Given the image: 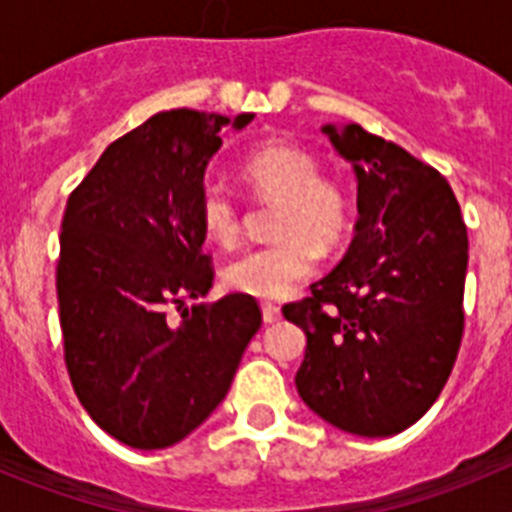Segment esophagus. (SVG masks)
I'll use <instances>...</instances> for the list:
<instances>
[{
    "label": "esophagus",
    "instance_id": "34e87169",
    "mask_svg": "<svg viewBox=\"0 0 512 512\" xmlns=\"http://www.w3.org/2000/svg\"><path fill=\"white\" fill-rule=\"evenodd\" d=\"M261 315H264V323H277L282 318V310L277 305H271V302H264L261 305Z\"/></svg>",
    "mask_w": 512,
    "mask_h": 512
}]
</instances>
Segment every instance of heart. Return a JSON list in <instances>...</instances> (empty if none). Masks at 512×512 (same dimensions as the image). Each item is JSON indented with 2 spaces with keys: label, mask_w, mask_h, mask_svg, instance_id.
Wrapping results in <instances>:
<instances>
[{
  "label": "heart",
  "mask_w": 512,
  "mask_h": 512,
  "mask_svg": "<svg viewBox=\"0 0 512 512\" xmlns=\"http://www.w3.org/2000/svg\"><path fill=\"white\" fill-rule=\"evenodd\" d=\"M256 192L279 200L274 243L246 248L223 266V282L241 295L282 300L297 284L315 274L321 248H336L351 223L346 194L328 179L305 148L266 140L253 148L241 166ZM197 215L205 235L217 246H233L241 233V207L230 187L207 182L200 192Z\"/></svg>",
  "instance_id": "1"
}]
</instances>
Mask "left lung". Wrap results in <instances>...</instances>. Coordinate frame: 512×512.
Masks as SVG:
<instances>
[{"mask_svg":"<svg viewBox=\"0 0 512 512\" xmlns=\"http://www.w3.org/2000/svg\"><path fill=\"white\" fill-rule=\"evenodd\" d=\"M356 176L354 241L312 297L284 305L307 336L295 384L325 423L366 438L428 413L464 333L469 241L436 169L361 125H323Z\"/></svg>","mask_w":512,"mask_h":512,"instance_id":"8db88e82","label":"left lung"}]
</instances>
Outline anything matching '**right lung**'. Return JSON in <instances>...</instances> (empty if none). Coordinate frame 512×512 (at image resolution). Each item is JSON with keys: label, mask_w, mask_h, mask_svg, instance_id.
<instances>
[{"label": "right lung", "mask_w": 512, "mask_h": 512, "mask_svg": "<svg viewBox=\"0 0 512 512\" xmlns=\"http://www.w3.org/2000/svg\"><path fill=\"white\" fill-rule=\"evenodd\" d=\"M217 112L171 110L104 148L66 202L56 269L63 359L94 423L125 446L169 449L225 400L261 310L212 287L197 202L223 146ZM174 304L179 319L168 310Z\"/></svg>", "instance_id": "1"}]
</instances>
